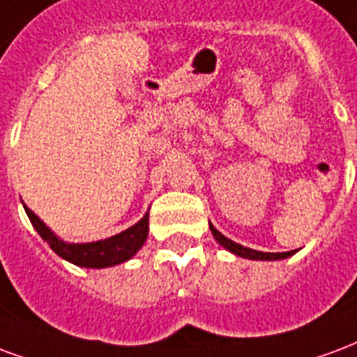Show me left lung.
I'll use <instances>...</instances> for the list:
<instances>
[{
    "label": "left lung",
    "instance_id": "8db88e82",
    "mask_svg": "<svg viewBox=\"0 0 357 357\" xmlns=\"http://www.w3.org/2000/svg\"><path fill=\"white\" fill-rule=\"evenodd\" d=\"M211 226V232L215 236L218 243L222 247H226L228 251H232L234 255H238V257H243V259H253V261H280V259H287L291 255L295 253V251H287V253H262V251H255V249H249V247H243L232 241V239H228L226 236L218 232L217 228L213 225Z\"/></svg>",
    "mask_w": 357,
    "mask_h": 357
}]
</instances>
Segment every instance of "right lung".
I'll return each instance as SVG.
<instances>
[{
  "label": "right lung",
  "instance_id": "add662e5",
  "mask_svg": "<svg viewBox=\"0 0 357 357\" xmlns=\"http://www.w3.org/2000/svg\"><path fill=\"white\" fill-rule=\"evenodd\" d=\"M24 209L28 218H30V222L33 225V228L51 245L54 253L62 257V259H66V261L74 262L77 266L106 268L119 264V262L129 261L132 255L137 253L140 247H142V243L146 241L148 236L146 213L137 225L127 228L125 232L118 234V236H112V238L102 239V241H93V243H66V241L56 238L26 205Z\"/></svg>",
  "mask_w": 357,
  "mask_h": 357
}]
</instances>
